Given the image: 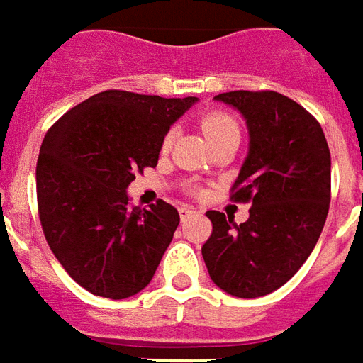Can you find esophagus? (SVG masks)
Returning <instances> with one entry per match:
<instances>
[{
  "label": "esophagus",
  "mask_w": 363,
  "mask_h": 363,
  "mask_svg": "<svg viewBox=\"0 0 363 363\" xmlns=\"http://www.w3.org/2000/svg\"><path fill=\"white\" fill-rule=\"evenodd\" d=\"M179 213H181V219H186V217H190L194 213V208H192V206H181V208H179Z\"/></svg>",
  "instance_id": "esophagus-1"
}]
</instances>
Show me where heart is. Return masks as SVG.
Instances as JSON below:
<instances>
[{"mask_svg": "<svg viewBox=\"0 0 363 363\" xmlns=\"http://www.w3.org/2000/svg\"><path fill=\"white\" fill-rule=\"evenodd\" d=\"M200 125H202L203 134L208 136V140L211 144H217V142L225 140V138H229V136H240V127H238V123L230 113L227 111H209L200 119ZM174 133L173 130H169L165 136H163V142H161V152H169L171 150V144H173ZM196 192V190H194Z\"/></svg>", "mask_w": 363, "mask_h": 363, "instance_id": "heart-1", "label": "heart"}]
</instances>
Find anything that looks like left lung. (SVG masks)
Listing matches in <instances>:
<instances>
[{
    "label": "left lung",
    "instance_id": "1",
    "mask_svg": "<svg viewBox=\"0 0 363 363\" xmlns=\"http://www.w3.org/2000/svg\"><path fill=\"white\" fill-rule=\"evenodd\" d=\"M216 99L248 125L250 152L230 200L252 208L240 225L221 211L206 213L213 229L203 262L225 292L265 296L291 281L318 244L331 202V154L318 119L283 94L235 90Z\"/></svg>",
    "mask_w": 363,
    "mask_h": 363
}]
</instances>
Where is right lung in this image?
<instances>
[{
    "instance_id": "obj_1",
    "label": "right lung",
    "mask_w": 363,
    "mask_h": 363,
    "mask_svg": "<svg viewBox=\"0 0 363 363\" xmlns=\"http://www.w3.org/2000/svg\"><path fill=\"white\" fill-rule=\"evenodd\" d=\"M194 101L106 90L45 133L36 163L42 230L63 269L96 296L140 292L173 240L179 211L163 200L133 208L127 186L157 165L163 136Z\"/></svg>"
}]
</instances>
